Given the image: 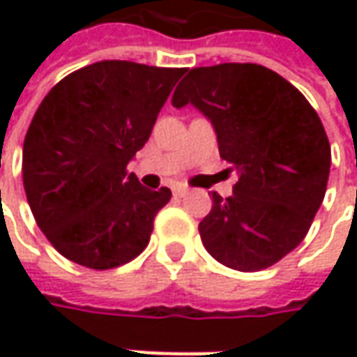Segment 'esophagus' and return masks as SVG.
Instances as JSON below:
<instances>
[{"label":"esophagus","instance_id":"34e87169","mask_svg":"<svg viewBox=\"0 0 357 357\" xmlns=\"http://www.w3.org/2000/svg\"><path fill=\"white\" fill-rule=\"evenodd\" d=\"M172 192H174L176 197H185V195H188V188H186V186H176Z\"/></svg>","mask_w":357,"mask_h":357}]
</instances>
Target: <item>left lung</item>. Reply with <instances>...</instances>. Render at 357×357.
Listing matches in <instances>:
<instances>
[{"instance_id": "1", "label": "left lung", "mask_w": 357, "mask_h": 357, "mask_svg": "<svg viewBox=\"0 0 357 357\" xmlns=\"http://www.w3.org/2000/svg\"><path fill=\"white\" fill-rule=\"evenodd\" d=\"M192 105L211 121L220 157L238 174L232 195L213 192L199 225L220 264L256 272L304 240L330 176V143L318 113L284 77L254 63L195 67L172 107Z\"/></svg>"}]
</instances>
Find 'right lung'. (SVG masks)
<instances>
[{
    "label": "right lung",
    "instance_id": "add662e5",
    "mask_svg": "<svg viewBox=\"0 0 357 357\" xmlns=\"http://www.w3.org/2000/svg\"><path fill=\"white\" fill-rule=\"evenodd\" d=\"M183 75L99 61L61 79L39 105L23 143V186L39 228L71 262L109 270L146 248L171 190L144 188L127 165Z\"/></svg>",
    "mask_w": 357,
    "mask_h": 357
}]
</instances>
